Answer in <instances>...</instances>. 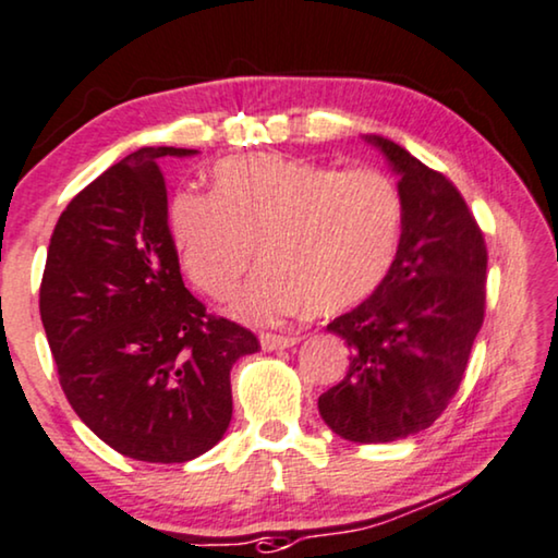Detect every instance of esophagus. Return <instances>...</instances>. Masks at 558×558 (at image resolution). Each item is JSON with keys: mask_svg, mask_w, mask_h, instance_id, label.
Listing matches in <instances>:
<instances>
[{"mask_svg": "<svg viewBox=\"0 0 558 558\" xmlns=\"http://www.w3.org/2000/svg\"><path fill=\"white\" fill-rule=\"evenodd\" d=\"M298 341H301V336H282V333H263L260 336V343H263L265 351H278V349L295 347Z\"/></svg>", "mask_w": 558, "mask_h": 558, "instance_id": "esophagus-1", "label": "esophagus"}]
</instances>
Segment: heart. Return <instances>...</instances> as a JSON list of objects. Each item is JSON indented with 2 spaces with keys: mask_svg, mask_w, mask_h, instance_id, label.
I'll return each instance as SVG.
<instances>
[{
  "mask_svg": "<svg viewBox=\"0 0 558 558\" xmlns=\"http://www.w3.org/2000/svg\"><path fill=\"white\" fill-rule=\"evenodd\" d=\"M402 219V197L384 171L278 154L217 163L211 194H179L169 211L186 276L215 301L238 290L260 247L268 265L234 301L253 324L366 301L397 260Z\"/></svg>",
  "mask_w": 558,
  "mask_h": 558,
  "instance_id": "1",
  "label": "heart"
}]
</instances>
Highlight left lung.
Instances as JSON below:
<instances>
[{
  "label": "left lung",
  "instance_id": "1",
  "mask_svg": "<svg viewBox=\"0 0 558 558\" xmlns=\"http://www.w3.org/2000/svg\"><path fill=\"white\" fill-rule=\"evenodd\" d=\"M399 177L402 242L374 295L326 326L351 351L318 412L349 442H395L427 429L465 374L483 326L488 253L450 179L395 141L364 136Z\"/></svg>",
  "mask_w": 558,
  "mask_h": 558
}]
</instances>
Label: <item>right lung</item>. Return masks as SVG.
<instances>
[{
	"mask_svg": "<svg viewBox=\"0 0 558 558\" xmlns=\"http://www.w3.org/2000/svg\"><path fill=\"white\" fill-rule=\"evenodd\" d=\"M144 146L73 197L47 247L40 316L60 387L125 458L190 462L232 420L230 372L260 349L184 288L169 232L163 156Z\"/></svg>",
	"mask_w": 558,
	"mask_h": 558,
	"instance_id": "right-lung-1",
	"label": "right lung"
}]
</instances>
